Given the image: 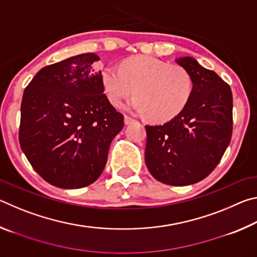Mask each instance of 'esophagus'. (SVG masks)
Segmentation results:
<instances>
[{
    "mask_svg": "<svg viewBox=\"0 0 257 257\" xmlns=\"http://www.w3.org/2000/svg\"><path fill=\"white\" fill-rule=\"evenodd\" d=\"M134 122H135V120L133 118H130V116H128V115L124 116V124L125 125H129V124H132Z\"/></svg>",
    "mask_w": 257,
    "mask_h": 257,
    "instance_id": "obj_1",
    "label": "esophagus"
}]
</instances>
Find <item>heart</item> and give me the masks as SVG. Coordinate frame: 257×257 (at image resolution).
I'll list each match as a JSON object with an SVG mask.
<instances>
[{
  "label": "heart",
  "instance_id": "obj_1",
  "mask_svg": "<svg viewBox=\"0 0 257 257\" xmlns=\"http://www.w3.org/2000/svg\"><path fill=\"white\" fill-rule=\"evenodd\" d=\"M104 93L113 105L121 106L134 92L129 107L139 114H149L159 122L177 116L193 94L190 73L153 56L139 55L124 60L120 69L107 66L102 71Z\"/></svg>",
  "mask_w": 257,
  "mask_h": 257
}]
</instances>
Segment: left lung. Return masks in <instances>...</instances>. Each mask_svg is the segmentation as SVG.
<instances>
[{"label":"left lung","mask_w":257,"mask_h":257,"mask_svg":"<svg viewBox=\"0 0 257 257\" xmlns=\"http://www.w3.org/2000/svg\"><path fill=\"white\" fill-rule=\"evenodd\" d=\"M190 73L193 94L187 106L164 124L146 125V167L156 180L188 186L219 164L232 135V93L214 71L191 56L176 59Z\"/></svg>","instance_id":"1"}]
</instances>
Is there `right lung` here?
<instances>
[{
    "mask_svg": "<svg viewBox=\"0 0 257 257\" xmlns=\"http://www.w3.org/2000/svg\"><path fill=\"white\" fill-rule=\"evenodd\" d=\"M95 53L71 56L36 73L21 102L19 142L43 179L82 188L101 176L123 115L104 94Z\"/></svg>",
    "mask_w": 257,
    "mask_h": 257,
    "instance_id": "1",
    "label": "right lung"
}]
</instances>
